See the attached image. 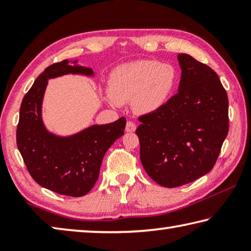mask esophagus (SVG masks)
Segmentation results:
<instances>
[{
    "label": "esophagus",
    "instance_id": "1",
    "mask_svg": "<svg viewBox=\"0 0 251 251\" xmlns=\"http://www.w3.org/2000/svg\"><path fill=\"white\" fill-rule=\"evenodd\" d=\"M135 130H136V125L134 124V123L130 122V121L127 122V124H126V131H127V133H133V131H135Z\"/></svg>",
    "mask_w": 251,
    "mask_h": 251
}]
</instances>
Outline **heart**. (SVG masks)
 <instances>
[{"label": "heart", "instance_id": "obj_1", "mask_svg": "<svg viewBox=\"0 0 251 251\" xmlns=\"http://www.w3.org/2000/svg\"><path fill=\"white\" fill-rule=\"evenodd\" d=\"M177 76L172 64L156 59L127 63L110 74L109 95L117 104L131 101L136 113H151L167 100Z\"/></svg>", "mask_w": 251, "mask_h": 251}]
</instances>
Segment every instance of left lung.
<instances>
[{"label": "left lung", "instance_id": "obj_1", "mask_svg": "<svg viewBox=\"0 0 251 251\" xmlns=\"http://www.w3.org/2000/svg\"><path fill=\"white\" fill-rule=\"evenodd\" d=\"M178 93L138 118L141 161L152 180L173 188L209 173L229 129L228 96L218 75L188 54H178Z\"/></svg>", "mask_w": 251, "mask_h": 251}]
</instances>
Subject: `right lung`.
<instances>
[{
    "mask_svg": "<svg viewBox=\"0 0 251 251\" xmlns=\"http://www.w3.org/2000/svg\"><path fill=\"white\" fill-rule=\"evenodd\" d=\"M67 74L95 75L91 67L78 65L77 59H64L46 67L21 104L16 143L37 184L59 195L80 197L99 179L104 155L124 135L126 120L122 117L109 124L92 125L69 136L50 131L42 117L46 86L49 79Z\"/></svg>",
    "mask_w": 251,
    "mask_h": 251,
    "instance_id": "obj_1",
    "label": "right lung"
}]
</instances>
